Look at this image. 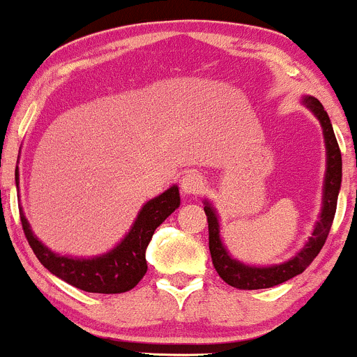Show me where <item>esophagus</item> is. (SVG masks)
I'll return each instance as SVG.
<instances>
[{"instance_id":"34e87169","label":"esophagus","mask_w":357,"mask_h":357,"mask_svg":"<svg viewBox=\"0 0 357 357\" xmlns=\"http://www.w3.org/2000/svg\"><path fill=\"white\" fill-rule=\"evenodd\" d=\"M180 187L185 194H199L204 187L203 175L197 172H187L182 178H180Z\"/></svg>"}]
</instances>
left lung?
I'll list each match as a JSON object with an SVG mask.
<instances>
[{
  "label": "left lung",
  "instance_id": "obj_1",
  "mask_svg": "<svg viewBox=\"0 0 357 357\" xmlns=\"http://www.w3.org/2000/svg\"><path fill=\"white\" fill-rule=\"evenodd\" d=\"M305 105L317 116L321 121L324 133V142H326V177H324V192H323V210L321 217L317 220L316 229L312 236L309 238V243L302 248V252L297 253L288 262L280 264L273 267H250L238 260L231 259L229 253L225 252L224 245L220 241L218 234V220L215 215L213 208L206 203L204 213L208 220V246H210L211 260H213L215 271L218 276L231 287L239 288V290H260V288H271L276 284L284 283L291 280L297 274L303 273L310 266L321 248L324 246L328 234H330L331 224H333L335 211H337V199L338 190H340L342 182V154L338 147L337 137L333 133L330 118L324 111L323 104L317 98L307 97Z\"/></svg>",
  "mask_w": 357,
  "mask_h": 357
}]
</instances>
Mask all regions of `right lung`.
Listing matches in <instances>:
<instances>
[{
    "label": "right lung",
    "instance_id": "add662e5",
    "mask_svg": "<svg viewBox=\"0 0 357 357\" xmlns=\"http://www.w3.org/2000/svg\"><path fill=\"white\" fill-rule=\"evenodd\" d=\"M15 180L19 185V174L15 175ZM178 204V187L174 185L167 192L144 204L132 231L114 250L95 259H69L55 255L33 234L22 210L20 222L34 255L52 274L90 294H123L132 290L147 273V245L154 231L167 220L168 215L174 213Z\"/></svg>",
    "mask_w": 357,
    "mask_h": 357
}]
</instances>
